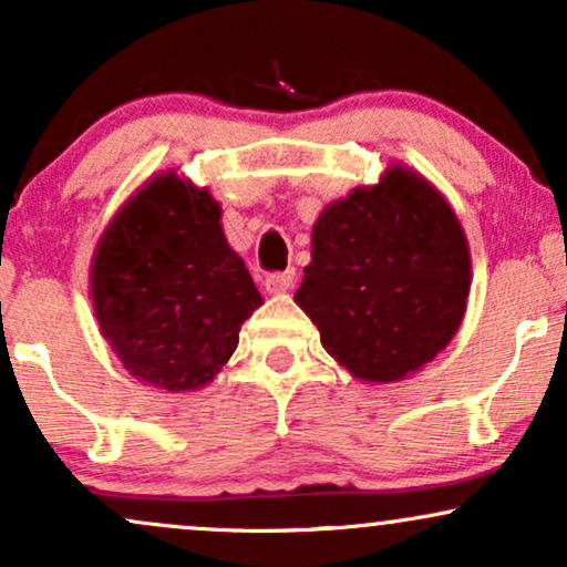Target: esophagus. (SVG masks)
Instances as JSON below:
<instances>
[{
  "mask_svg": "<svg viewBox=\"0 0 567 567\" xmlns=\"http://www.w3.org/2000/svg\"><path fill=\"white\" fill-rule=\"evenodd\" d=\"M291 286H295V270L270 272V276L265 278V289H268V295H284V291H289Z\"/></svg>",
  "mask_w": 567,
  "mask_h": 567,
  "instance_id": "obj_1",
  "label": "esophagus"
}]
</instances>
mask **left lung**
I'll list each match as a JSON object with an SVG mask.
<instances>
[{
  "label": "left lung",
  "mask_w": 567,
  "mask_h": 567,
  "mask_svg": "<svg viewBox=\"0 0 567 567\" xmlns=\"http://www.w3.org/2000/svg\"><path fill=\"white\" fill-rule=\"evenodd\" d=\"M471 249L431 181L389 165L331 202L312 226L295 302L320 344L365 383H396L450 344L471 295Z\"/></svg>",
  "instance_id": "1"
}]
</instances>
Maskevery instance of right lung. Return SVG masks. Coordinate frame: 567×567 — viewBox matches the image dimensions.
Returning a JSON list of instances; mask_svg holds the SVG:
<instances>
[{
    "instance_id": "obj_1",
    "label": "right lung",
    "mask_w": 567,
    "mask_h": 567,
    "mask_svg": "<svg viewBox=\"0 0 567 567\" xmlns=\"http://www.w3.org/2000/svg\"><path fill=\"white\" fill-rule=\"evenodd\" d=\"M89 289L123 368L171 394L207 386L262 305L228 247L220 205L176 171L150 178L117 209L96 241Z\"/></svg>"
}]
</instances>
